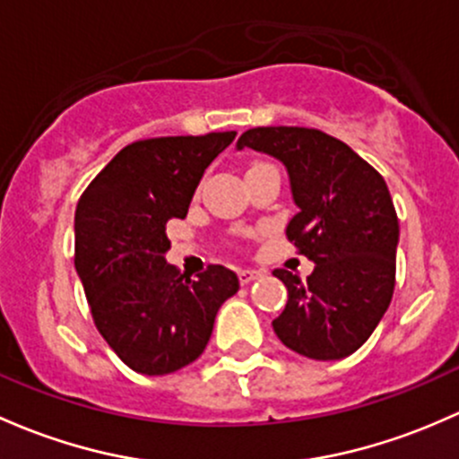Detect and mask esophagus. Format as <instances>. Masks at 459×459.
<instances>
[{"label":"esophagus","mask_w":459,"mask_h":459,"mask_svg":"<svg viewBox=\"0 0 459 459\" xmlns=\"http://www.w3.org/2000/svg\"><path fill=\"white\" fill-rule=\"evenodd\" d=\"M238 274H239V281H242L244 286H246V283H250V281H255V279L262 277V270H255V268H242V270H239Z\"/></svg>","instance_id":"34e87169"}]
</instances>
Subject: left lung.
<instances>
[{
	"label": "left lung",
	"mask_w": 459,
	"mask_h": 459,
	"mask_svg": "<svg viewBox=\"0 0 459 459\" xmlns=\"http://www.w3.org/2000/svg\"><path fill=\"white\" fill-rule=\"evenodd\" d=\"M277 158L297 215L286 235L315 262L306 281L277 268L288 303L273 321L288 350L312 360L354 354L392 303L398 217L383 176L345 143L307 127H255L238 149Z\"/></svg>",
	"instance_id": "left-lung-1"
}]
</instances>
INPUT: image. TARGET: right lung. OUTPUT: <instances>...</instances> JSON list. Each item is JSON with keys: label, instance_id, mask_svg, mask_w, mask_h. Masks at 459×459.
<instances>
[{"label": "right lung", "instance_id": "add662e5", "mask_svg": "<svg viewBox=\"0 0 459 459\" xmlns=\"http://www.w3.org/2000/svg\"><path fill=\"white\" fill-rule=\"evenodd\" d=\"M235 132L165 136L120 149L81 195L74 266L96 327L127 368L165 376L204 351L217 310L239 290L233 270L186 277L167 264V224L185 220L206 167Z\"/></svg>", "mask_w": 459, "mask_h": 459}]
</instances>
